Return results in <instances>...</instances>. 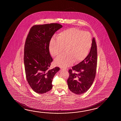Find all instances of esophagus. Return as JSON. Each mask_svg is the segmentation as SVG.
Returning <instances> with one entry per match:
<instances>
[{"label":"esophagus","instance_id":"1","mask_svg":"<svg viewBox=\"0 0 121 121\" xmlns=\"http://www.w3.org/2000/svg\"><path fill=\"white\" fill-rule=\"evenodd\" d=\"M62 70H66V71H67L68 69H62V68H61Z\"/></svg>","mask_w":121,"mask_h":121}]
</instances>
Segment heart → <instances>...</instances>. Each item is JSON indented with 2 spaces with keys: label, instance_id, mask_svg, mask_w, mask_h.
<instances>
[{
  "label": "heart",
  "instance_id": "obj_1",
  "mask_svg": "<svg viewBox=\"0 0 121 121\" xmlns=\"http://www.w3.org/2000/svg\"><path fill=\"white\" fill-rule=\"evenodd\" d=\"M57 39L50 41L49 51L53 57L61 54L65 48L66 53L55 60V64L60 67H69L74 61L77 63L87 57L92 45V38L87 31L70 28L60 32Z\"/></svg>",
  "mask_w": 121,
  "mask_h": 121
}]
</instances>
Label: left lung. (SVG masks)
<instances>
[{"mask_svg": "<svg viewBox=\"0 0 121 121\" xmlns=\"http://www.w3.org/2000/svg\"><path fill=\"white\" fill-rule=\"evenodd\" d=\"M97 53L95 39L93 38L92 46L87 56L79 64L69 70V77L67 80L69 90L80 95L87 91L95 77Z\"/></svg>", "mask_w": 121, "mask_h": 121, "instance_id": "obj_1", "label": "left lung"}]
</instances>
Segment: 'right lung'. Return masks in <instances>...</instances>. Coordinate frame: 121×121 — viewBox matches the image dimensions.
<instances>
[{"label":"right lung","mask_w":121,"mask_h":121,"mask_svg":"<svg viewBox=\"0 0 121 121\" xmlns=\"http://www.w3.org/2000/svg\"><path fill=\"white\" fill-rule=\"evenodd\" d=\"M63 26L57 23L35 25L31 27L26 39L24 62L26 77L31 89L39 94L48 92L59 67L49 69L53 61L49 44L55 32Z\"/></svg>","instance_id":"add662e5"}]
</instances>
